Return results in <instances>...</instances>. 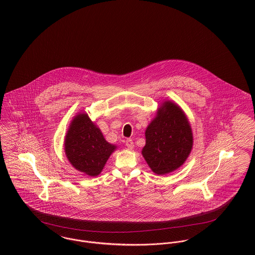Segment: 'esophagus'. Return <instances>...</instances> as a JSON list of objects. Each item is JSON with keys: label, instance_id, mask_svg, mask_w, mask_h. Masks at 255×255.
<instances>
[{"label": "esophagus", "instance_id": "34e87169", "mask_svg": "<svg viewBox=\"0 0 255 255\" xmlns=\"http://www.w3.org/2000/svg\"><path fill=\"white\" fill-rule=\"evenodd\" d=\"M126 145H127V147H128V149H132L134 144H133V141L128 138V139H127V141H126Z\"/></svg>", "mask_w": 255, "mask_h": 255}]
</instances>
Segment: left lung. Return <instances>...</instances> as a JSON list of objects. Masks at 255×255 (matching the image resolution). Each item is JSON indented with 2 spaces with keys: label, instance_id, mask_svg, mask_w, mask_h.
Wrapping results in <instances>:
<instances>
[{
  "label": "left lung",
  "instance_id": "1",
  "mask_svg": "<svg viewBox=\"0 0 255 255\" xmlns=\"http://www.w3.org/2000/svg\"><path fill=\"white\" fill-rule=\"evenodd\" d=\"M142 155L157 175L180 168L188 157L193 136L186 116L177 104L165 101L145 130Z\"/></svg>",
  "mask_w": 255,
  "mask_h": 255
}]
</instances>
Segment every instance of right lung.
Returning <instances> with one entry per match:
<instances>
[{"label": "right lung", "instance_id": "right-lung-1", "mask_svg": "<svg viewBox=\"0 0 255 255\" xmlns=\"http://www.w3.org/2000/svg\"><path fill=\"white\" fill-rule=\"evenodd\" d=\"M116 148L106 141L87 114L73 118L65 138V152L77 171L90 177L98 176Z\"/></svg>", "mask_w": 255, "mask_h": 255}]
</instances>
